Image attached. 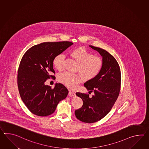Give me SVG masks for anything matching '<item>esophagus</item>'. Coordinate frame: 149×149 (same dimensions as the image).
<instances>
[{
    "label": "esophagus",
    "instance_id": "34e87169",
    "mask_svg": "<svg viewBox=\"0 0 149 149\" xmlns=\"http://www.w3.org/2000/svg\"><path fill=\"white\" fill-rule=\"evenodd\" d=\"M68 95L70 96V97H74V96H75L76 95H75V93H74V91L70 90L69 93H68Z\"/></svg>",
    "mask_w": 149,
    "mask_h": 149
}]
</instances>
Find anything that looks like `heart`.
<instances>
[{
  "label": "heart",
  "mask_w": 149,
  "mask_h": 149,
  "mask_svg": "<svg viewBox=\"0 0 149 149\" xmlns=\"http://www.w3.org/2000/svg\"><path fill=\"white\" fill-rule=\"evenodd\" d=\"M70 56L78 63L77 71L78 74L65 72L60 74L58 77L60 82L70 89H75L83 79L90 80L95 78L101 71L103 66L102 59L98 56H93V54L83 47H79L70 51ZM65 56L63 54H58L54 57L53 63L56 70L62 71L63 70V61Z\"/></svg>",
  "instance_id": "1"
}]
</instances>
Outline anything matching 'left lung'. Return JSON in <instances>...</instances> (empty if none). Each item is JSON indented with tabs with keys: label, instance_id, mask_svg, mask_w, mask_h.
<instances>
[{
	"label": "left lung",
	"instance_id": "1",
	"mask_svg": "<svg viewBox=\"0 0 149 149\" xmlns=\"http://www.w3.org/2000/svg\"><path fill=\"white\" fill-rule=\"evenodd\" d=\"M103 58V66L100 73L93 79L84 83L89 95L76 93V96L82 99L81 108L76 109L77 119L83 123H93L103 118L109 112L119 96L121 86V71L114 57L103 49L89 45Z\"/></svg>",
	"mask_w": 149,
	"mask_h": 149
}]
</instances>
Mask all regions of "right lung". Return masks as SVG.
<instances>
[{
  "instance_id": "1",
  "label": "right lung",
  "mask_w": 149,
  "mask_h": 149,
  "mask_svg": "<svg viewBox=\"0 0 149 149\" xmlns=\"http://www.w3.org/2000/svg\"><path fill=\"white\" fill-rule=\"evenodd\" d=\"M70 42H44L31 47L23 55L18 70L17 86L20 97L31 112L36 116L51 115L68 90L61 83L54 88L46 86L51 75L54 57L73 45Z\"/></svg>"
}]
</instances>
